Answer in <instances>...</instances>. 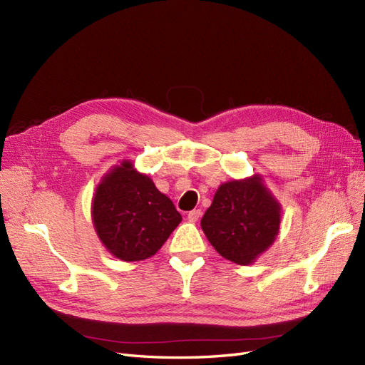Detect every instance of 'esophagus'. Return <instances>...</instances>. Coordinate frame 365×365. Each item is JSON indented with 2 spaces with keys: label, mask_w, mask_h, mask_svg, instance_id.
<instances>
[{
  "label": "esophagus",
  "mask_w": 365,
  "mask_h": 365,
  "mask_svg": "<svg viewBox=\"0 0 365 365\" xmlns=\"http://www.w3.org/2000/svg\"><path fill=\"white\" fill-rule=\"evenodd\" d=\"M201 216H202V212L200 208H197V210H192V212H189V215H187V219H189L190 222H196V220L200 219Z\"/></svg>",
  "instance_id": "34e87169"
}]
</instances>
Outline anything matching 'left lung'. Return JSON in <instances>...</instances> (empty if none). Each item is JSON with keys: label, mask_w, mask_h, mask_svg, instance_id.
I'll use <instances>...</instances> for the list:
<instances>
[{"label": "left lung", "mask_w": 365, "mask_h": 365, "mask_svg": "<svg viewBox=\"0 0 365 365\" xmlns=\"http://www.w3.org/2000/svg\"><path fill=\"white\" fill-rule=\"evenodd\" d=\"M201 227L224 259L250 264L277 237L280 204L259 175L224 182L202 216Z\"/></svg>", "instance_id": "obj_1"}]
</instances>
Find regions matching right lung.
Instances as JSON below:
<instances>
[{"instance_id":"right-lung-1","label":"right lung","mask_w":365,"mask_h":365,"mask_svg":"<svg viewBox=\"0 0 365 365\" xmlns=\"http://www.w3.org/2000/svg\"><path fill=\"white\" fill-rule=\"evenodd\" d=\"M91 216L102 244L125 262L152 257L182 219L169 197L130 161L103 176L93 197Z\"/></svg>"}]
</instances>
